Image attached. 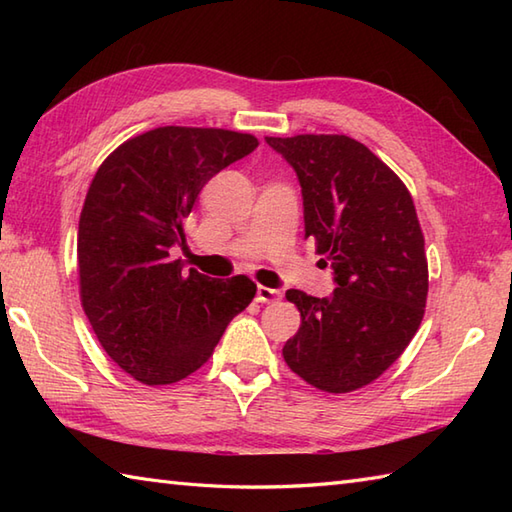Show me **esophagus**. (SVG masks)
<instances>
[{
  "label": "esophagus",
  "mask_w": 512,
  "mask_h": 512,
  "mask_svg": "<svg viewBox=\"0 0 512 512\" xmlns=\"http://www.w3.org/2000/svg\"><path fill=\"white\" fill-rule=\"evenodd\" d=\"M281 299V292L275 290V288H266V286H259L257 288V301L259 303H273Z\"/></svg>",
  "instance_id": "obj_1"
}]
</instances>
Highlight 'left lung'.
Returning <instances> with one entry per match:
<instances>
[{"instance_id": "8db88e82", "label": "left lung", "mask_w": 512, "mask_h": 512, "mask_svg": "<svg viewBox=\"0 0 512 512\" xmlns=\"http://www.w3.org/2000/svg\"><path fill=\"white\" fill-rule=\"evenodd\" d=\"M295 169L306 237L334 273L330 297L288 290L301 312L286 341L292 372L328 394L376 380L405 352L424 317L429 268L416 206L383 160L350 136H266Z\"/></svg>"}]
</instances>
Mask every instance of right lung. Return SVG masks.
<instances>
[{"instance_id": "1", "label": "right lung", "mask_w": 512, "mask_h": 512, "mask_svg": "<svg viewBox=\"0 0 512 512\" xmlns=\"http://www.w3.org/2000/svg\"><path fill=\"white\" fill-rule=\"evenodd\" d=\"M257 138L213 127H158L129 138L96 171L79 220L85 317L112 361L145 385H169L209 361L257 286L213 279L171 257L215 173Z\"/></svg>"}]
</instances>
